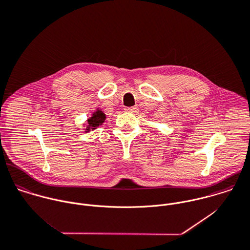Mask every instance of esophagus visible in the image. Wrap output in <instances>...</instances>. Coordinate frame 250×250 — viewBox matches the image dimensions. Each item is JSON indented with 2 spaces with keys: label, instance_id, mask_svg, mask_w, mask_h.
Masks as SVG:
<instances>
[{
  "label": "esophagus",
  "instance_id": "34e87169",
  "mask_svg": "<svg viewBox=\"0 0 250 250\" xmlns=\"http://www.w3.org/2000/svg\"><path fill=\"white\" fill-rule=\"evenodd\" d=\"M138 110H139L138 106H132V107H126L125 108V111L130 112V113H136Z\"/></svg>",
  "mask_w": 250,
  "mask_h": 250
}]
</instances>
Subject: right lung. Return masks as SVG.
I'll return each instance as SVG.
<instances>
[{"mask_svg": "<svg viewBox=\"0 0 250 250\" xmlns=\"http://www.w3.org/2000/svg\"><path fill=\"white\" fill-rule=\"evenodd\" d=\"M106 120V115L104 114V112L98 107L92 114L90 117L87 118L86 120V124H83L85 127V133H88L90 131H93L95 129H97L100 125H102L104 121Z\"/></svg>", "mask_w": 250, "mask_h": 250, "instance_id": "1", "label": "right lung"}]
</instances>
